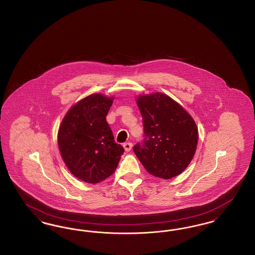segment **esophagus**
Masks as SVG:
<instances>
[{
    "instance_id": "esophagus-1",
    "label": "esophagus",
    "mask_w": 255,
    "mask_h": 255,
    "mask_svg": "<svg viewBox=\"0 0 255 255\" xmlns=\"http://www.w3.org/2000/svg\"><path fill=\"white\" fill-rule=\"evenodd\" d=\"M123 147H124L126 152H129V151H131L133 144L131 142H125V143H123Z\"/></svg>"
}]
</instances>
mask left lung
Instances as JSON below:
<instances>
[{
	"instance_id": "8db88e82",
	"label": "left lung",
	"mask_w": 255,
	"mask_h": 255,
	"mask_svg": "<svg viewBox=\"0 0 255 255\" xmlns=\"http://www.w3.org/2000/svg\"><path fill=\"white\" fill-rule=\"evenodd\" d=\"M136 103L143 121L144 140L133 150L146 171L168 180L180 175L194 157L198 128L192 117L171 97L142 95Z\"/></svg>"
}]
</instances>
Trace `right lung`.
<instances>
[{
	"label": "right lung",
	"instance_id": "add662e5",
	"mask_svg": "<svg viewBox=\"0 0 255 255\" xmlns=\"http://www.w3.org/2000/svg\"><path fill=\"white\" fill-rule=\"evenodd\" d=\"M114 97L94 94L75 103L61 122V157L74 177L88 183L106 180L117 169L124 149L116 143L106 116Z\"/></svg>",
	"mask_w": 255,
	"mask_h": 255
}]
</instances>
